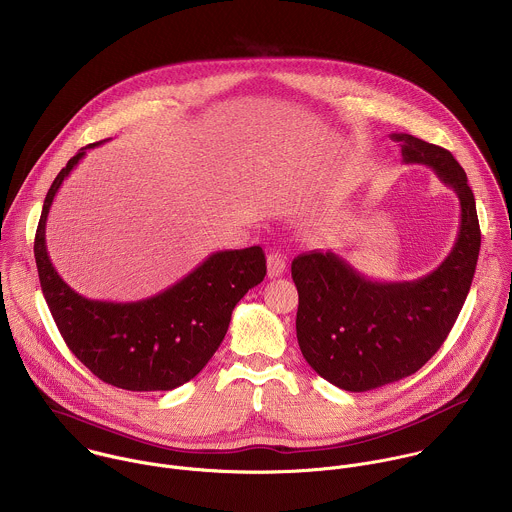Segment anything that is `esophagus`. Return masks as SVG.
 I'll return each instance as SVG.
<instances>
[{
  "instance_id": "1",
  "label": "esophagus",
  "mask_w": 512,
  "mask_h": 512,
  "mask_svg": "<svg viewBox=\"0 0 512 512\" xmlns=\"http://www.w3.org/2000/svg\"><path fill=\"white\" fill-rule=\"evenodd\" d=\"M286 272V258L280 252L268 254V278H280Z\"/></svg>"
}]
</instances>
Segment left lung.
Instances as JSON below:
<instances>
[{
  "label": "left lung",
  "instance_id": "8db88e82",
  "mask_svg": "<svg viewBox=\"0 0 512 512\" xmlns=\"http://www.w3.org/2000/svg\"><path fill=\"white\" fill-rule=\"evenodd\" d=\"M391 139L405 165H425L455 190L461 222L447 258L409 282L365 278L334 252L294 258L302 355L326 381L355 393L399 381L435 355L467 300L481 250L475 194L455 157L407 133Z\"/></svg>",
  "mask_w": 512,
  "mask_h": 512
}]
</instances>
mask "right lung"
Masks as SVG:
<instances>
[{"instance_id": "right-lung-1", "label": "right lung", "mask_w": 512, "mask_h": 512, "mask_svg": "<svg viewBox=\"0 0 512 512\" xmlns=\"http://www.w3.org/2000/svg\"><path fill=\"white\" fill-rule=\"evenodd\" d=\"M55 176L39 218L33 254L41 292L75 357L99 379L129 391H171L202 371L228 332L234 306L266 276L260 246L212 252L171 288L137 302L77 294L53 268L45 224L57 190L85 153Z\"/></svg>"}]
</instances>
